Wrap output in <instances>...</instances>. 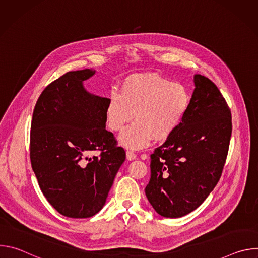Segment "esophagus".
<instances>
[{"instance_id":"obj_1","label":"esophagus","mask_w":258,"mask_h":258,"mask_svg":"<svg viewBox=\"0 0 258 258\" xmlns=\"http://www.w3.org/2000/svg\"><path fill=\"white\" fill-rule=\"evenodd\" d=\"M136 157H137V155L134 153V152H132V151H126V159L127 160H134V159H136Z\"/></svg>"}]
</instances>
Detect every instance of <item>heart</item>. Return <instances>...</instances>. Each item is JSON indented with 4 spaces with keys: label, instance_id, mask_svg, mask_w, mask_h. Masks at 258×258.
Segmentation results:
<instances>
[{
    "label": "heart",
    "instance_id": "b5f03b06",
    "mask_svg": "<svg viewBox=\"0 0 258 258\" xmlns=\"http://www.w3.org/2000/svg\"><path fill=\"white\" fill-rule=\"evenodd\" d=\"M191 101L185 85L155 73L133 75L122 82L121 93L109 95L107 124L118 132L135 115L137 121L120 134L119 143L128 149H142L153 139L163 142L171 137L185 119Z\"/></svg>",
    "mask_w": 258,
    "mask_h": 258
}]
</instances>
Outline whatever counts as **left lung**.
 <instances>
[{
	"instance_id": "left-lung-1",
	"label": "left lung",
	"mask_w": 258,
	"mask_h": 258,
	"mask_svg": "<svg viewBox=\"0 0 258 258\" xmlns=\"http://www.w3.org/2000/svg\"><path fill=\"white\" fill-rule=\"evenodd\" d=\"M189 111L151 157L145 193L164 217L186 215L207 198L222 175L232 135L231 110L217 87L194 76Z\"/></svg>"
}]
</instances>
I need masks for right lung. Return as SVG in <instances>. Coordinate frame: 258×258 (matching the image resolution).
Returning a JSON list of instances; mask_svg holds the SVG:
<instances>
[{
  "label": "right lung",
  "mask_w": 258,
  "mask_h": 258,
  "mask_svg": "<svg viewBox=\"0 0 258 258\" xmlns=\"http://www.w3.org/2000/svg\"><path fill=\"white\" fill-rule=\"evenodd\" d=\"M95 70L69 71L52 82L33 109L30 161L49 203L62 215L87 218L106 202L125 151L106 130L107 98L87 92ZM100 151L99 157H91Z\"/></svg>",
  "instance_id": "add662e5"
}]
</instances>
